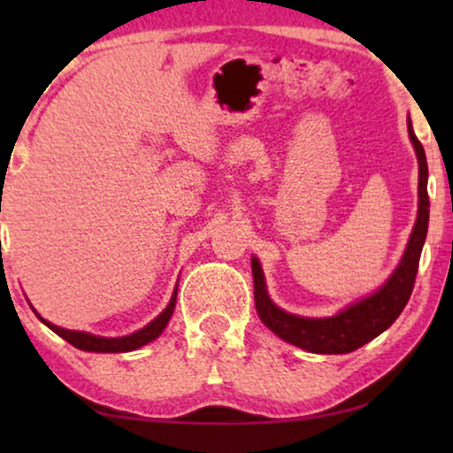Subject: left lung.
<instances>
[{"label":"left lung","mask_w":453,"mask_h":453,"mask_svg":"<svg viewBox=\"0 0 453 453\" xmlns=\"http://www.w3.org/2000/svg\"><path fill=\"white\" fill-rule=\"evenodd\" d=\"M408 138L412 142L418 160L417 222H414L400 264L395 265V270L380 288L340 309L332 318H303V315L284 311L270 299L262 264L256 256L251 257L253 296H256L257 315L278 338L287 340V342L307 352H318V355H346V352H352L371 342L398 319L402 309L411 299L420 251H423L426 228H429V194H426L429 169H426L425 148L414 135L411 117H408Z\"/></svg>","instance_id":"obj_1"}]
</instances>
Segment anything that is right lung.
Here are the masks:
<instances>
[{
	"mask_svg": "<svg viewBox=\"0 0 453 453\" xmlns=\"http://www.w3.org/2000/svg\"><path fill=\"white\" fill-rule=\"evenodd\" d=\"M175 303H177V287L173 290V296L169 301V305L163 309V313L157 315L150 324L142 327V330L134 332V334H127V336H119V338H104V336H95V334L90 332H78V330H65V327H59L51 324V321L42 319L39 313H36V309L33 307V311L36 313V318H39L42 324H45L49 330H53L58 336H61L64 340H67L72 346H76L80 350H86V352H129V350H135L140 349V346H144L148 342H152V340H157L163 330L169 324L173 311H175Z\"/></svg>",
	"mask_w": 453,
	"mask_h": 453,
	"instance_id": "1",
	"label": "right lung"
}]
</instances>
